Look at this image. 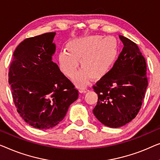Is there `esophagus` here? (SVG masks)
<instances>
[{
    "instance_id": "1",
    "label": "esophagus",
    "mask_w": 160,
    "mask_h": 160,
    "mask_svg": "<svg viewBox=\"0 0 160 160\" xmlns=\"http://www.w3.org/2000/svg\"><path fill=\"white\" fill-rule=\"evenodd\" d=\"M79 91L80 92V93H87L88 91H89V90L86 88H80L79 89Z\"/></svg>"
}]
</instances>
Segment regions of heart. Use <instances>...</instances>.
<instances>
[{"mask_svg":"<svg viewBox=\"0 0 160 160\" xmlns=\"http://www.w3.org/2000/svg\"><path fill=\"white\" fill-rule=\"evenodd\" d=\"M67 51L58 56L60 68L67 77L75 75L78 59L82 69L74 76L78 86L86 85L92 78L99 80L110 71L119 52L118 39L112 35H89L72 40L67 43Z\"/></svg>","mask_w":160,"mask_h":160,"instance_id":"1","label":"heart"}]
</instances>
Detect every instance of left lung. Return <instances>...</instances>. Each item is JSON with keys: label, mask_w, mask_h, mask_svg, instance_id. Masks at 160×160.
<instances>
[{"label": "left lung", "mask_w": 160, "mask_h": 160, "mask_svg": "<svg viewBox=\"0 0 160 160\" xmlns=\"http://www.w3.org/2000/svg\"><path fill=\"white\" fill-rule=\"evenodd\" d=\"M123 47L114 66L93 87L98 102L96 118L109 128H120L136 118L148 85L147 63L138 46L119 35Z\"/></svg>", "instance_id": "1"}]
</instances>
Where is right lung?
<instances>
[{
  "instance_id": "right-lung-1",
  "label": "right lung",
  "mask_w": 160,
  "mask_h": 160,
  "mask_svg": "<svg viewBox=\"0 0 160 160\" xmlns=\"http://www.w3.org/2000/svg\"><path fill=\"white\" fill-rule=\"evenodd\" d=\"M56 32L27 38L13 52L8 72L13 102L29 125L49 129L58 125L78 91L52 61Z\"/></svg>"
}]
</instances>
